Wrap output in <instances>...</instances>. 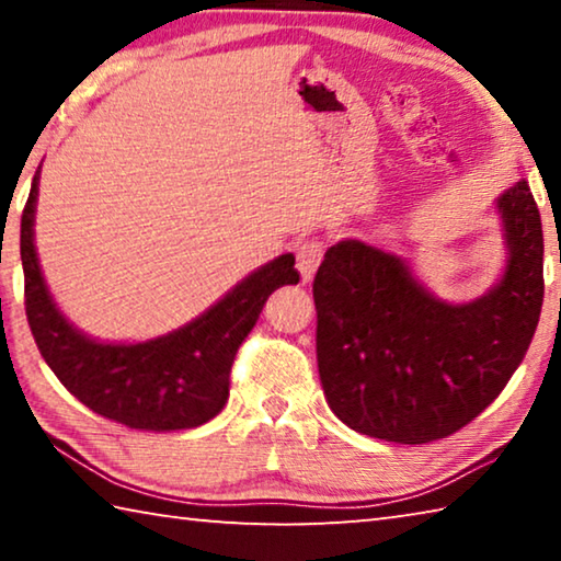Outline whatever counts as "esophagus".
I'll return each instance as SVG.
<instances>
[{
  "label": "esophagus",
  "instance_id": "obj_1",
  "mask_svg": "<svg viewBox=\"0 0 561 561\" xmlns=\"http://www.w3.org/2000/svg\"><path fill=\"white\" fill-rule=\"evenodd\" d=\"M321 260H324V242L319 240H307L299 244L297 250V267L301 272V279L304 282H311V277H314L317 267L321 264Z\"/></svg>",
  "mask_w": 561,
  "mask_h": 561
}]
</instances>
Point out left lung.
I'll use <instances>...</instances> for the list:
<instances>
[{
  "instance_id": "left-lung-1",
  "label": "left lung",
  "mask_w": 561,
  "mask_h": 561,
  "mask_svg": "<svg viewBox=\"0 0 561 561\" xmlns=\"http://www.w3.org/2000/svg\"><path fill=\"white\" fill-rule=\"evenodd\" d=\"M510 244L502 282L445 304L371 244L331 247L314 277L317 360L331 411L356 433L421 445L495 401L525 358L545 299V237L519 180L497 201Z\"/></svg>"
}]
</instances>
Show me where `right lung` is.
I'll list each match as a JSON object with an SVG mask.
<instances>
[{
  "instance_id": "obj_1",
  "label": "right lung",
  "mask_w": 561,
  "mask_h": 561,
  "mask_svg": "<svg viewBox=\"0 0 561 561\" xmlns=\"http://www.w3.org/2000/svg\"><path fill=\"white\" fill-rule=\"evenodd\" d=\"M39 170L22 213L24 309L36 346L56 378L83 405L108 421L138 431L197 428L222 411L230 374L247 334L274 289L297 284L294 254L267 267L205 311L193 324L146 344H99L79 334L46 291L34 252V203Z\"/></svg>"
}]
</instances>
